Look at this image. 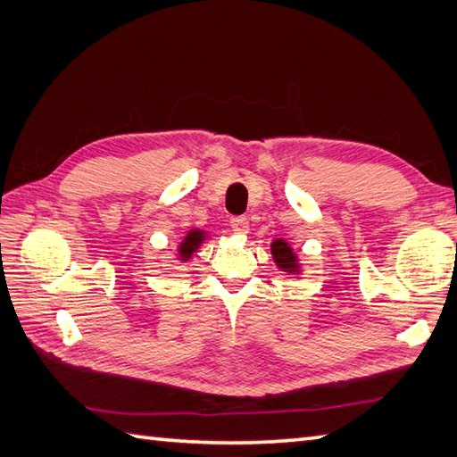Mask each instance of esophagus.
Listing matches in <instances>:
<instances>
[{
    "mask_svg": "<svg viewBox=\"0 0 457 457\" xmlns=\"http://www.w3.org/2000/svg\"><path fill=\"white\" fill-rule=\"evenodd\" d=\"M229 226L236 231V234H247L249 220L245 216H234V218H229Z\"/></svg>",
    "mask_w": 457,
    "mask_h": 457,
    "instance_id": "1",
    "label": "esophagus"
}]
</instances>
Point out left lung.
<instances>
[{"instance_id": "left-lung-1", "label": "left lung", "mask_w": 457, "mask_h": 457, "mask_svg": "<svg viewBox=\"0 0 457 457\" xmlns=\"http://www.w3.org/2000/svg\"><path fill=\"white\" fill-rule=\"evenodd\" d=\"M270 249H273V257L280 269L296 270V257L293 253V249H290L283 239H277Z\"/></svg>"}]
</instances>
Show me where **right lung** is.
<instances>
[{
    "label": "right lung",
    "mask_w": 457,
    "mask_h": 457,
    "mask_svg": "<svg viewBox=\"0 0 457 457\" xmlns=\"http://www.w3.org/2000/svg\"><path fill=\"white\" fill-rule=\"evenodd\" d=\"M202 239H204V236H202V231H198V229H192L190 234L187 236V239L182 241L180 244V259H190V255L194 253V251L198 249V245L202 244Z\"/></svg>",
    "instance_id": "1"
}]
</instances>
